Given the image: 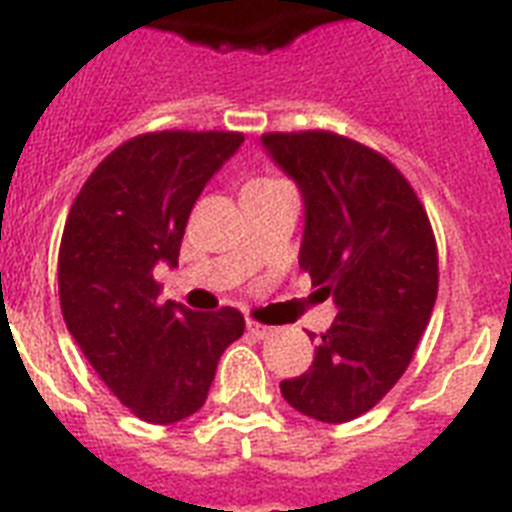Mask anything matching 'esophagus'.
Here are the masks:
<instances>
[{
	"mask_svg": "<svg viewBox=\"0 0 512 512\" xmlns=\"http://www.w3.org/2000/svg\"><path fill=\"white\" fill-rule=\"evenodd\" d=\"M247 332L252 337H260V340H263V337L271 335L273 329L265 327V324H260V321H255V319H247Z\"/></svg>",
	"mask_w": 512,
	"mask_h": 512,
	"instance_id": "1",
	"label": "esophagus"
}]
</instances>
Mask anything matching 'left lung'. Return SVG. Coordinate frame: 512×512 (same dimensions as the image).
I'll list each match as a JSON object with an SVG mask.
<instances>
[{
	"label": "left lung",
	"mask_w": 512,
	"mask_h": 512,
	"mask_svg": "<svg viewBox=\"0 0 512 512\" xmlns=\"http://www.w3.org/2000/svg\"><path fill=\"white\" fill-rule=\"evenodd\" d=\"M263 146L303 191L300 268L340 308L308 372L281 382V396L313 420H356L401 380L428 327L438 295L433 225L396 164L358 140L265 132Z\"/></svg>",
	"instance_id": "left-lung-1"
}]
</instances>
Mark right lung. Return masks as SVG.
<instances>
[{
	"label": "right lung",
	"instance_id": "1",
	"mask_svg": "<svg viewBox=\"0 0 512 512\" xmlns=\"http://www.w3.org/2000/svg\"><path fill=\"white\" fill-rule=\"evenodd\" d=\"M241 132H146L84 180L58 252L60 311L92 369L135 417L170 425L199 412L217 361L244 335L236 308L159 303L154 265H177L193 204Z\"/></svg>",
	"mask_w": 512,
	"mask_h": 512
}]
</instances>
